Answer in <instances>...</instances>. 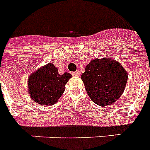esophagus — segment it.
Wrapping results in <instances>:
<instances>
[{
  "mask_svg": "<svg viewBox=\"0 0 150 150\" xmlns=\"http://www.w3.org/2000/svg\"><path fill=\"white\" fill-rule=\"evenodd\" d=\"M72 75L74 76H79L80 75V73H79V71H74V72H71Z\"/></svg>",
  "mask_w": 150,
  "mask_h": 150,
  "instance_id": "obj_1",
  "label": "esophagus"
}]
</instances>
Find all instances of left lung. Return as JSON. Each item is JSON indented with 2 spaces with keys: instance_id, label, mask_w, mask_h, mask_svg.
<instances>
[{
  "instance_id": "obj_1",
  "label": "left lung",
  "mask_w": 150,
  "mask_h": 150,
  "mask_svg": "<svg viewBox=\"0 0 150 150\" xmlns=\"http://www.w3.org/2000/svg\"><path fill=\"white\" fill-rule=\"evenodd\" d=\"M81 79L86 92L96 104H112L122 94L128 79L127 71L112 59H95L86 67Z\"/></svg>"
}]
</instances>
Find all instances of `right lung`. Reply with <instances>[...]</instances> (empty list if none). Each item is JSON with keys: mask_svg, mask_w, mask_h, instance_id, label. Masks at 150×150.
I'll return each instance as SVG.
<instances>
[{"mask_svg": "<svg viewBox=\"0 0 150 150\" xmlns=\"http://www.w3.org/2000/svg\"><path fill=\"white\" fill-rule=\"evenodd\" d=\"M71 77L68 72L59 75L58 69L52 63L42 67L28 79V90L32 100L44 105L54 104L64 92L65 84Z\"/></svg>", "mask_w": 150, "mask_h": 150, "instance_id": "add662e5", "label": "right lung"}]
</instances>
